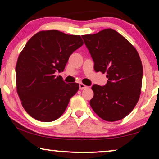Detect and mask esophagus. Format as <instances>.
Returning a JSON list of instances; mask_svg holds the SVG:
<instances>
[{
  "mask_svg": "<svg viewBox=\"0 0 159 159\" xmlns=\"http://www.w3.org/2000/svg\"><path fill=\"white\" fill-rule=\"evenodd\" d=\"M88 87L85 85V84H82V83H80V90H84V89H87Z\"/></svg>",
  "mask_w": 159,
  "mask_h": 159,
  "instance_id": "34e87169",
  "label": "esophagus"
}]
</instances>
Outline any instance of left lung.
<instances>
[{
	"label": "left lung",
	"mask_w": 159,
	"mask_h": 159,
	"mask_svg": "<svg viewBox=\"0 0 159 159\" xmlns=\"http://www.w3.org/2000/svg\"><path fill=\"white\" fill-rule=\"evenodd\" d=\"M82 37L94 61L95 71L106 73L108 79L106 85H93L90 106L103 120H121L140 98L143 80L140 56L127 39L110 28Z\"/></svg>",
	"instance_id": "8db88e82"
}]
</instances>
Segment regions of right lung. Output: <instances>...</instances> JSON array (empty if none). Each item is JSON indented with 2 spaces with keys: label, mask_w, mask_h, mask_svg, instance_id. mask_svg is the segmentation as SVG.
I'll return each instance as SVG.
<instances>
[{
  "label": "right lung",
  "mask_w": 159,
  "mask_h": 159,
  "mask_svg": "<svg viewBox=\"0 0 159 159\" xmlns=\"http://www.w3.org/2000/svg\"><path fill=\"white\" fill-rule=\"evenodd\" d=\"M80 35L56 30L36 33L28 40L16 65V92L32 118L49 122L59 118L79 84H67L55 73L64 71L69 56L83 45Z\"/></svg>",
  "instance_id": "1"
}]
</instances>
